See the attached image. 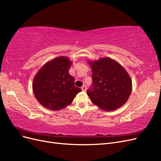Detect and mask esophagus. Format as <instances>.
I'll list each match as a JSON object with an SVG mask.
<instances>
[{"label":"esophagus","instance_id":"esophagus-1","mask_svg":"<svg viewBox=\"0 0 161 161\" xmlns=\"http://www.w3.org/2000/svg\"><path fill=\"white\" fill-rule=\"evenodd\" d=\"M81 89H82V90L83 91H86V86L85 85H82V86L81 87Z\"/></svg>","mask_w":161,"mask_h":161}]
</instances>
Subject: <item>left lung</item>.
Here are the masks:
<instances>
[{
	"label": "left lung",
	"mask_w": 161,
	"mask_h": 161,
	"mask_svg": "<svg viewBox=\"0 0 161 161\" xmlns=\"http://www.w3.org/2000/svg\"><path fill=\"white\" fill-rule=\"evenodd\" d=\"M92 70V85L86 93L92 103L110 111L120 108L131 92V80L124 68L118 62L105 57L88 61Z\"/></svg>",
	"instance_id": "1"
}]
</instances>
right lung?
I'll return each instance as SVG.
<instances>
[{
	"mask_svg": "<svg viewBox=\"0 0 161 161\" xmlns=\"http://www.w3.org/2000/svg\"><path fill=\"white\" fill-rule=\"evenodd\" d=\"M71 65L69 58L58 57L43 65L34 77V95L46 108L53 111L64 108L82 91L75 86V78L69 74Z\"/></svg>",
	"mask_w": 161,
	"mask_h": 161,
	"instance_id": "1",
	"label": "right lung"
}]
</instances>
